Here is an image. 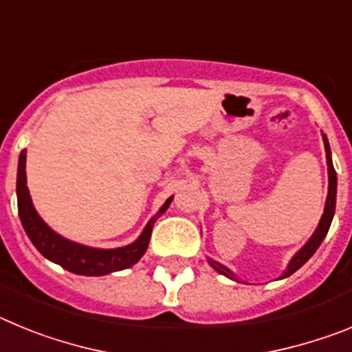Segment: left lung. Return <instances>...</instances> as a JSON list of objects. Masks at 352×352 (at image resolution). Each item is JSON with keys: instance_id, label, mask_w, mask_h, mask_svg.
Listing matches in <instances>:
<instances>
[{"instance_id": "8db88e82", "label": "left lung", "mask_w": 352, "mask_h": 352, "mask_svg": "<svg viewBox=\"0 0 352 352\" xmlns=\"http://www.w3.org/2000/svg\"><path fill=\"white\" fill-rule=\"evenodd\" d=\"M322 141H324L326 164H328V195H326L324 211H322L321 220H319V223H317L316 231H314V234L310 236L309 241H307V243H305L303 247H301L300 250H298L296 254L291 257V261H289L285 272L278 276L280 280L282 278H287V276H291L294 272H298V270H300L301 266H303V264L307 263V261H309L314 254H316V250L319 248V245L322 243V239H324L326 234H328L329 226H331V220H333L335 204H337V173H335L333 162H331V149H329L328 138H326L324 133H322ZM208 263H210L211 268H213L214 272H219L220 275L227 276V278H231V280H234V282H239L238 276H236V273L231 272V270L227 268V266L217 263L214 259H208ZM278 278H276V280H278Z\"/></svg>"}]
</instances>
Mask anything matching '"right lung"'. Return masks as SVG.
Instances as JSON below:
<instances>
[{"label": "right lung", "instance_id": "obj_1", "mask_svg": "<svg viewBox=\"0 0 352 352\" xmlns=\"http://www.w3.org/2000/svg\"><path fill=\"white\" fill-rule=\"evenodd\" d=\"M173 197L174 195H170L166 203L162 204L158 213L149 219V222L146 223V227L133 243L118 248H95L88 247V245H80L52 231L51 227L43 222L42 217L36 213L26 185V149H23L19 155L17 208L24 231H26L28 238L31 239V243L35 245L36 250L45 259L60 264L61 268L76 273V275L102 276L133 266L148 250L155 222L169 208Z\"/></svg>", "mask_w": 352, "mask_h": 352}]
</instances>
